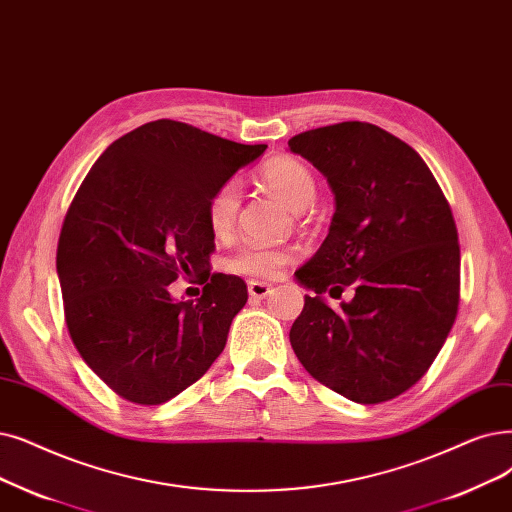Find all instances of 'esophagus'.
Masks as SVG:
<instances>
[{
    "mask_svg": "<svg viewBox=\"0 0 512 512\" xmlns=\"http://www.w3.org/2000/svg\"><path fill=\"white\" fill-rule=\"evenodd\" d=\"M272 293V284L270 282H263V280H251L249 282V295H251V299H257V301H261V299H265Z\"/></svg>",
    "mask_w": 512,
    "mask_h": 512,
    "instance_id": "1",
    "label": "esophagus"
}]
</instances>
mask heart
Here are the masks:
<instances>
[{
	"label": "heart",
	"mask_w": 512,
	"mask_h": 512,
	"mask_svg": "<svg viewBox=\"0 0 512 512\" xmlns=\"http://www.w3.org/2000/svg\"><path fill=\"white\" fill-rule=\"evenodd\" d=\"M261 182L272 190L278 198L295 213L311 207L316 198V180L311 171L293 157H278L261 167ZM240 209V186L230 180L221 186L207 205L209 228L217 238H226L236 224ZM297 259L293 247H280V244H247L226 259V270L238 276L251 278H276L280 272Z\"/></svg>",
	"instance_id": "1"
}]
</instances>
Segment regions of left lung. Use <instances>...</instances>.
Instances as JSON below:
<instances>
[{
  "instance_id": "left-lung-1",
  "label": "left lung",
  "mask_w": 512,
  "mask_h": 512,
  "mask_svg": "<svg viewBox=\"0 0 512 512\" xmlns=\"http://www.w3.org/2000/svg\"><path fill=\"white\" fill-rule=\"evenodd\" d=\"M288 148L335 194L328 236L295 272L305 295L291 345L305 370L355 404L402 395L446 343L460 299L452 209L420 154L362 121L309 129ZM345 287L354 297L330 308Z\"/></svg>"
}]
</instances>
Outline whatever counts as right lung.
I'll use <instances>...</instances> for the list:
<instances>
[{
    "label": "right lung",
    "mask_w": 512,
    "mask_h": 512,
    "mask_svg": "<svg viewBox=\"0 0 512 512\" xmlns=\"http://www.w3.org/2000/svg\"><path fill=\"white\" fill-rule=\"evenodd\" d=\"M265 148L159 119L110 144L77 190L56 253L64 318L85 364L129 402H169L224 351L249 295L207 270V205ZM192 273L204 295L175 300L174 280Z\"/></svg>",
    "instance_id": "add662e5"
}]
</instances>
